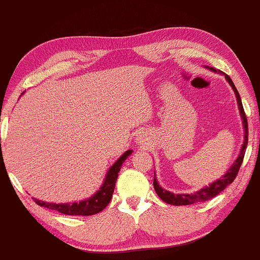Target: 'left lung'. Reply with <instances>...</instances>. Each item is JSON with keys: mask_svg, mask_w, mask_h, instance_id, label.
Masks as SVG:
<instances>
[{"mask_svg": "<svg viewBox=\"0 0 260 260\" xmlns=\"http://www.w3.org/2000/svg\"><path fill=\"white\" fill-rule=\"evenodd\" d=\"M207 69H210L211 71H213V72H217L216 70L212 69V67L207 66ZM224 76H225V79L228 81L229 84L232 85L233 90L236 95V100H238L239 111H240V114H241L243 129H245V140H243L242 148H241V150H240V154L238 156V159L234 161L232 168H230L228 171H226L225 174L222 176V177L216 179V181H214L213 183H211L208 187H205L203 189H200V190L195 191V193H191V194H174V193H171V191L165 190V189H162L161 187H160L158 181H156V178L154 176V182H153V184H154V189H155L156 194H158L159 198L166 204L175 205V206H183V205H193V204H199V203H205V201L210 200V199H212L216 197V195H218L220 191H223L229 184H232L234 182V179L236 178V176H238V174H239V170H240V168H241L243 156H245V152H246L245 149H246V147H247V143H248V124H247V118H246L245 111H243L241 98H240L238 89L235 88V85H234L232 78H230L229 76H226V75H224Z\"/></svg>", "mask_w": 260, "mask_h": 260, "instance_id": "8db88e82", "label": "left lung"}]
</instances>
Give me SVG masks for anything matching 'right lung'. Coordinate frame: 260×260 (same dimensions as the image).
<instances>
[{"instance_id":"1","label":"right lung","mask_w":260,"mask_h":260,"mask_svg":"<svg viewBox=\"0 0 260 260\" xmlns=\"http://www.w3.org/2000/svg\"><path fill=\"white\" fill-rule=\"evenodd\" d=\"M133 150L129 149L120 156L113 165L108 170L106 178L102 183L101 188L96 193L86 200L79 201V203H71V204H54V203H46V201L37 200L34 199L35 203L40 205L42 207H47L49 210H55L57 212L69 214V216H91L105 210V207L110 204L112 195H113L115 182L118 178V172L120 171L121 165L126 160Z\"/></svg>"}]
</instances>
